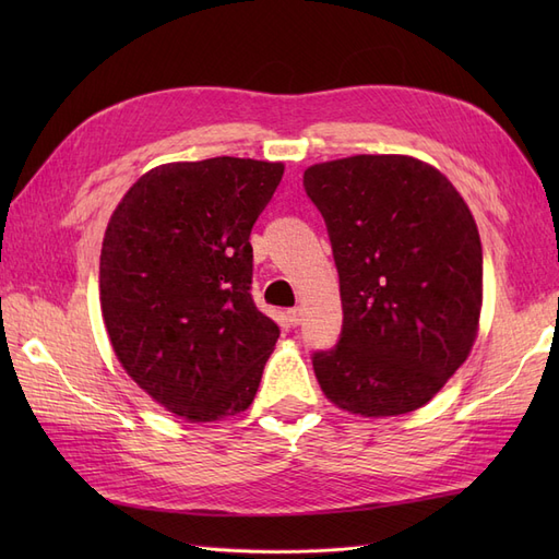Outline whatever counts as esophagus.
<instances>
[{"label": "esophagus", "mask_w": 559, "mask_h": 559, "mask_svg": "<svg viewBox=\"0 0 559 559\" xmlns=\"http://www.w3.org/2000/svg\"><path fill=\"white\" fill-rule=\"evenodd\" d=\"M286 319H289V324H292V326H298L300 321H302V310H300V308L286 310Z\"/></svg>", "instance_id": "esophagus-1"}]
</instances>
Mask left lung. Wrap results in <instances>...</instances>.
I'll return each mask as SVG.
<instances>
[{"instance_id":"obj_1","label":"left lung","mask_w":559,"mask_h":559,"mask_svg":"<svg viewBox=\"0 0 559 559\" xmlns=\"http://www.w3.org/2000/svg\"><path fill=\"white\" fill-rule=\"evenodd\" d=\"M302 183L324 216L341 275V341L312 357L321 392L361 417L421 408L476 343V218L441 170L413 156L317 163Z\"/></svg>"}]
</instances>
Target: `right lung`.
I'll return each instance as SVG.
<instances>
[{
	"label": "right lung",
	"mask_w": 559,
	"mask_h": 559,
	"mask_svg": "<svg viewBox=\"0 0 559 559\" xmlns=\"http://www.w3.org/2000/svg\"><path fill=\"white\" fill-rule=\"evenodd\" d=\"M284 163H165L118 202L99 253L116 359L167 413L195 425L247 411L280 329L251 300V226Z\"/></svg>",
	"instance_id": "right-lung-1"
}]
</instances>
